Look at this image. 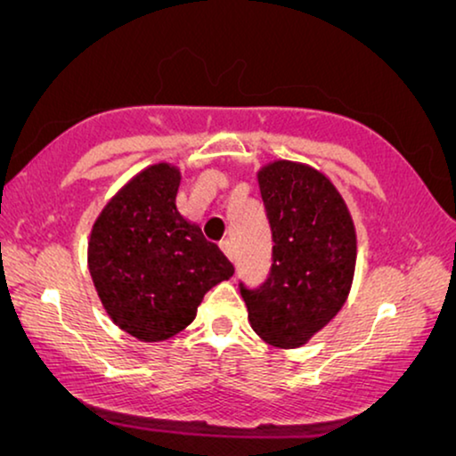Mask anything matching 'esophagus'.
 Listing matches in <instances>:
<instances>
[{
	"label": "esophagus",
	"mask_w": 456,
	"mask_h": 456,
	"mask_svg": "<svg viewBox=\"0 0 456 456\" xmlns=\"http://www.w3.org/2000/svg\"><path fill=\"white\" fill-rule=\"evenodd\" d=\"M220 248H222L224 255H226L228 259H234V247H232V242H230L228 239L220 240Z\"/></svg>",
	"instance_id": "34e87169"
}]
</instances>
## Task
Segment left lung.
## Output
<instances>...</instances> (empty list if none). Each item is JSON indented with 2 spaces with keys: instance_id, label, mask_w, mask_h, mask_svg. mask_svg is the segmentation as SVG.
<instances>
[{
  "instance_id": "left-lung-1",
  "label": "left lung",
  "mask_w": 456,
  "mask_h": 456,
  "mask_svg": "<svg viewBox=\"0 0 456 456\" xmlns=\"http://www.w3.org/2000/svg\"><path fill=\"white\" fill-rule=\"evenodd\" d=\"M257 178L272 228V267L257 289L240 282V295L261 338L297 348L345 305L357 236L340 192L322 172L273 161Z\"/></svg>"
}]
</instances>
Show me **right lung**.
Wrapping results in <instances>:
<instances>
[{
  "label": "right lung",
  "mask_w": 456,
  "mask_h": 456,
  "mask_svg": "<svg viewBox=\"0 0 456 456\" xmlns=\"http://www.w3.org/2000/svg\"><path fill=\"white\" fill-rule=\"evenodd\" d=\"M180 172L155 164L130 180L93 224L89 272L116 326L142 342L183 332L205 292L234 265L176 209Z\"/></svg>",
  "instance_id": "right-lung-1"
}]
</instances>
